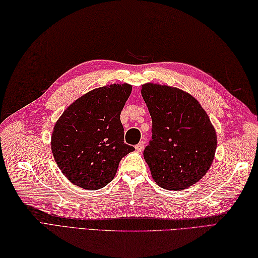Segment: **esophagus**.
<instances>
[{
	"label": "esophagus",
	"instance_id": "1",
	"mask_svg": "<svg viewBox=\"0 0 258 258\" xmlns=\"http://www.w3.org/2000/svg\"><path fill=\"white\" fill-rule=\"evenodd\" d=\"M144 148H145V143H144V142H140V143H138V144L136 145V146H135V149H136L137 151H143Z\"/></svg>",
	"mask_w": 258,
	"mask_h": 258
}]
</instances>
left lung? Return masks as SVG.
I'll list each match as a JSON object with an SVG mask.
<instances>
[{"label":"left lung","instance_id":"left-lung-1","mask_svg":"<svg viewBox=\"0 0 258 258\" xmlns=\"http://www.w3.org/2000/svg\"><path fill=\"white\" fill-rule=\"evenodd\" d=\"M142 96L153 121V137L144 150L154 181L180 190L200 181L213 163L217 135L202 105L187 92L147 83Z\"/></svg>","mask_w":258,"mask_h":258}]
</instances>
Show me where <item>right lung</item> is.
Here are the masks:
<instances>
[{"mask_svg":"<svg viewBox=\"0 0 258 258\" xmlns=\"http://www.w3.org/2000/svg\"><path fill=\"white\" fill-rule=\"evenodd\" d=\"M132 92L128 84H113L85 94L56 121L51 149L70 182L99 189L115 176L121 159L135 148L124 143L120 114Z\"/></svg>","mask_w":258,"mask_h":258,"instance_id":"right-lung-1","label":"right lung"}]
</instances>
